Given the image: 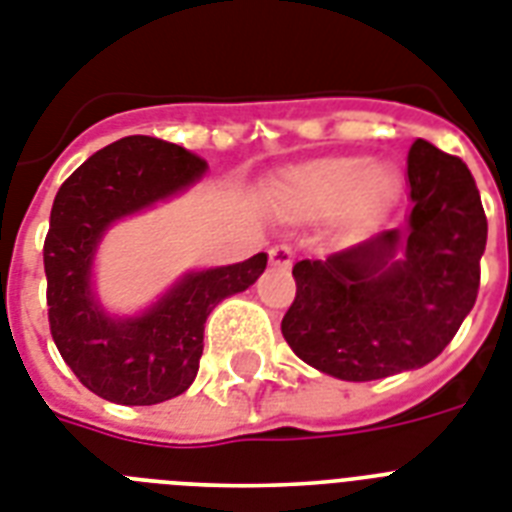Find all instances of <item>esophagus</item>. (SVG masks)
I'll use <instances>...</instances> for the list:
<instances>
[{
	"label": "esophagus",
	"instance_id": "obj_1",
	"mask_svg": "<svg viewBox=\"0 0 512 512\" xmlns=\"http://www.w3.org/2000/svg\"><path fill=\"white\" fill-rule=\"evenodd\" d=\"M294 263V249L289 244H276V247H270V265L273 268H292Z\"/></svg>",
	"mask_w": 512,
	"mask_h": 512
}]
</instances>
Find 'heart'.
<instances>
[{"label":"heart","instance_id":"obj_1","mask_svg":"<svg viewBox=\"0 0 512 512\" xmlns=\"http://www.w3.org/2000/svg\"><path fill=\"white\" fill-rule=\"evenodd\" d=\"M394 178L371 157H334L286 170L281 199L299 215H321L350 202L355 218H371L392 199Z\"/></svg>","mask_w":512,"mask_h":512}]
</instances>
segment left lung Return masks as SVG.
Returning <instances> with one entry per match:
<instances>
[{
    "instance_id": "8db88e82",
    "label": "left lung",
    "mask_w": 512,
    "mask_h": 512,
    "mask_svg": "<svg viewBox=\"0 0 512 512\" xmlns=\"http://www.w3.org/2000/svg\"><path fill=\"white\" fill-rule=\"evenodd\" d=\"M407 178V226L292 270L297 297L281 334L328 376L376 381L421 368L442 355L476 302L486 215L471 170L415 139Z\"/></svg>"
}]
</instances>
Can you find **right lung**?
Returning a JSON list of instances; mask_svg holds the SVG:
<instances>
[{
    "label": "right lung",
    "mask_w": 512,
    "mask_h": 512,
    "mask_svg": "<svg viewBox=\"0 0 512 512\" xmlns=\"http://www.w3.org/2000/svg\"><path fill=\"white\" fill-rule=\"evenodd\" d=\"M207 162L189 149L126 136L99 149L54 197L44 239L49 331L86 389L118 405H157L184 394L199 371L205 321L220 299L244 292L268 265L189 273L136 318H110L91 292V260L115 220L152 207L202 178Z\"/></svg>",
    "instance_id": "right-lung-1"
}]
</instances>
